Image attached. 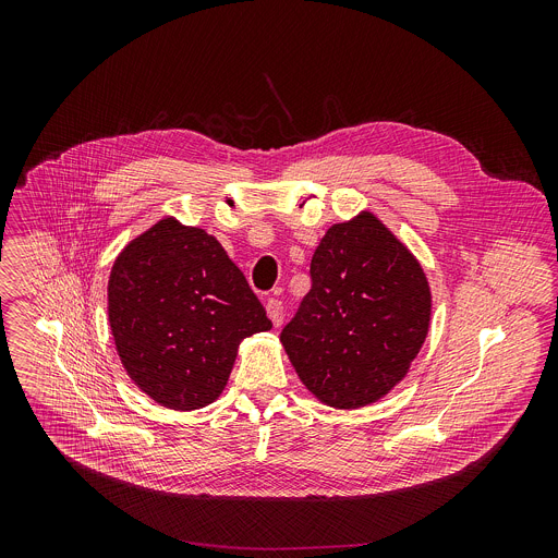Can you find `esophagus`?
<instances>
[{"label":"esophagus","mask_w":558,"mask_h":558,"mask_svg":"<svg viewBox=\"0 0 558 558\" xmlns=\"http://www.w3.org/2000/svg\"><path fill=\"white\" fill-rule=\"evenodd\" d=\"M265 308H267V315H269V320L274 323V327H280L282 320H284V306H282V302L278 298H269L265 302Z\"/></svg>","instance_id":"34e87169"}]
</instances>
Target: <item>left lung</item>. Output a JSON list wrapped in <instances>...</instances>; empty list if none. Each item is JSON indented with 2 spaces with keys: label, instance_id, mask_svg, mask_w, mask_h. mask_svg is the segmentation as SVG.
Returning a JSON list of instances; mask_svg holds the SVG:
<instances>
[{
  "label": "left lung",
  "instance_id": "1",
  "mask_svg": "<svg viewBox=\"0 0 558 558\" xmlns=\"http://www.w3.org/2000/svg\"><path fill=\"white\" fill-rule=\"evenodd\" d=\"M420 260L375 214L329 227L311 258V291L280 342L317 400L368 407L400 384L430 327Z\"/></svg>",
  "mask_w": 558,
  "mask_h": 558
}]
</instances>
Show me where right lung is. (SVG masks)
Masks as SVG:
<instances>
[{
    "label": "right lung",
    "mask_w": 558,
    "mask_h": 558,
    "mask_svg": "<svg viewBox=\"0 0 558 558\" xmlns=\"http://www.w3.org/2000/svg\"><path fill=\"white\" fill-rule=\"evenodd\" d=\"M108 317L130 379L172 411L218 400L241 342L271 329L265 306L216 238L172 216L117 256Z\"/></svg>",
    "instance_id": "right-lung-1"
}]
</instances>
